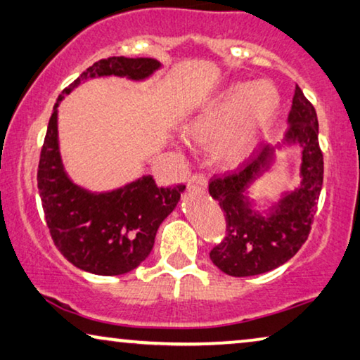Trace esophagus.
<instances>
[{
  "instance_id": "1",
  "label": "esophagus",
  "mask_w": 360,
  "mask_h": 360,
  "mask_svg": "<svg viewBox=\"0 0 360 360\" xmlns=\"http://www.w3.org/2000/svg\"><path fill=\"white\" fill-rule=\"evenodd\" d=\"M187 186H189V189L204 191L207 187V178L204 174H194L191 176L189 181H187Z\"/></svg>"
}]
</instances>
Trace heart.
Returning a JSON list of instances; mask_svg holds the SVG:
<instances>
[{
    "label": "heart",
    "mask_w": 360,
    "mask_h": 360,
    "mask_svg": "<svg viewBox=\"0 0 360 360\" xmlns=\"http://www.w3.org/2000/svg\"><path fill=\"white\" fill-rule=\"evenodd\" d=\"M281 94L269 81H240L187 110L178 131L189 145L210 146L215 165L235 169L252 158L274 129Z\"/></svg>",
    "instance_id": "b5f03b06"
}]
</instances>
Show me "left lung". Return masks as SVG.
Masks as SVG:
<instances>
[{"instance_id": "left-lung-1", "label": "left lung", "mask_w": 360, "mask_h": 360, "mask_svg": "<svg viewBox=\"0 0 360 360\" xmlns=\"http://www.w3.org/2000/svg\"><path fill=\"white\" fill-rule=\"evenodd\" d=\"M287 129L281 143L262 146L240 173L210 182L212 199L219 202L226 220L225 240L210 251V259L225 274H264L287 262L307 241L323 186V153L316 110L298 86ZM293 146L301 151V184L261 206L252 197V186L270 172L279 150Z\"/></svg>"}]
</instances>
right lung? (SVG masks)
<instances>
[{"mask_svg":"<svg viewBox=\"0 0 360 360\" xmlns=\"http://www.w3.org/2000/svg\"><path fill=\"white\" fill-rule=\"evenodd\" d=\"M161 68L153 58L99 60L63 89L53 105L39 161V194L55 246L73 266L91 274L120 276L139 267L153 250L156 231L176 209L186 186L165 189L150 174L103 192L77 184L60 153L58 105L89 79L117 77L143 83Z\"/></svg>","mask_w":360,"mask_h":360,"instance_id":"add662e5","label":"right lung"}]
</instances>
